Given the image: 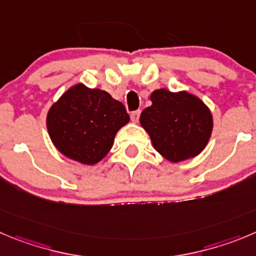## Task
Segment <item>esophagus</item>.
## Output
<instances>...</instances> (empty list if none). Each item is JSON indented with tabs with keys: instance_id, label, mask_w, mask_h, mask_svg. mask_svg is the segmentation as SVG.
<instances>
[{
	"instance_id": "34e87169",
	"label": "esophagus",
	"mask_w": 256,
	"mask_h": 256,
	"mask_svg": "<svg viewBox=\"0 0 256 256\" xmlns=\"http://www.w3.org/2000/svg\"><path fill=\"white\" fill-rule=\"evenodd\" d=\"M130 116H131V121H132V122H138V121H139V117H140V110L131 112Z\"/></svg>"
}]
</instances>
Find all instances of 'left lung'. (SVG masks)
<instances>
[{
    "instance_id": "8db88e82",
    "label": "left lung",
    "mask_w": 256,
    "mask_h": 256,
    "mask_svg": "<svg viewBox=\"0 0 256 256\" xmlns=\"http://www.w3.org/2000/svg\"><path fill=\"white\" fill-rule=\"evenodd\" d=\"M152 106L142 112L140 124L152 146L172 163L194 158L206 148L214 120L208 107L194 94L162 88L150 96Z\"/></svg>"
}]
</instances>
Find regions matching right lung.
Masks as SVG:
<instances>
[{
    "instance_id": "add662e5",
    "label": "right lung",
    "mask_w": 256,
    "mask_h": 256,
    "mask_svg": "<svg viewBox=\"0 0 256 256\" xmlns=\"http://www.w3.org/2000/svg\"><path fill=\"white\" fill-rule=\"evenodd\" d=\"M128 121L125 106L110 93L78 83L50 107L46 128L62 154L93 166L106 156L117 131Z\"/></svg>"
}]
</instances>
